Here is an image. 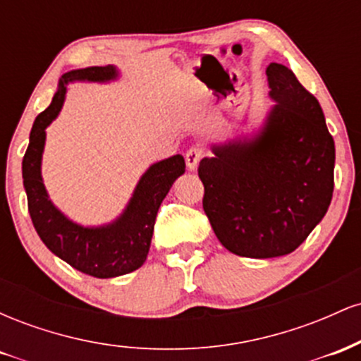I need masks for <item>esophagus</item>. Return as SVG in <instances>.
Returning <instances> with one entry per match:
<instances>
[{"label": "esophagus", "instance_id": "obj_1", "mask_svg": "<svg viewBox=\"0 0 361 361\" xmlns=\"http://www.w3.org/2000/svg\"><path fill=\"white\" fill-rule=\"evenodd\" d=\"M200 159H202V149L198 146L190 147L188 151H186L185 161H186V166H188V169L197 168L198 163H200Z\"/></svg>", "mask_w": 361, "mask_h": 361}]
</instances>
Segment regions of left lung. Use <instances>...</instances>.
I'll return each mask as SVG.
<instances>
[{"mask_svg":"<svg viewBox=\"0 0 361 361\" xmlns=\"http://www.w3.org/2000/svg\"><path fill=\"white\" fill-rule=\"evenodd\" d=\"M267 76L275 105L263 126L212 146L198 166L217 239L259 259L295 251L326 215L334 188V140L316 97L287 66L271 62Z\"/></svg>","mask_w":361,"mask_h":361,"instance_id":"1","label":"left lung"}]
</instances>
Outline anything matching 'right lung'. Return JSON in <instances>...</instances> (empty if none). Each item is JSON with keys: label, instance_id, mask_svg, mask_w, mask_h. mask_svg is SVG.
I'll return each instance as SVG.
<instances>
[{"label": "right lung", "instance_id": "right-lung-1", "mask_svg": "<svg viewBox=\"0 0 361 361\" xmlns=\"http://www.w3.org/2000/svg\"><path fill=\"white\" fill-rule=\"evenodd\" d=\"M115 66H93L62 74L52 103L35 118L23 156L22 175L28 212L45 246L73 268L97 279H114L137 270L147 258L157 210L178 176L185 173L181 154L154 163L140 176L123 212L114 222L86 227L73 222L52 204L42 180L45 128L64 105L68 82L117 80Z\"/></svg>", "mask_w": 361, "mask_h": 361}]
</instances>
